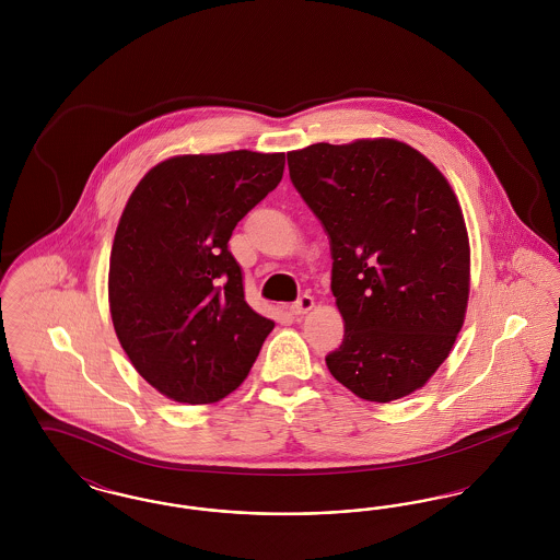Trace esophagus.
<instances>
[{
	"instance_id": "34e87169",
	"label": "esophagus",
	"mask_w": 560,
	"mask_h": 560,
	"mask_svg": "<svg viewBox=\"0 0 560 560\" xmlns=\"http://www.w3.org/2000/svg\"><path fill=\"white\" fill-rule=\"evenodd\" d=\"M313 306H315V298L308 295V293H304V295H300V298L293 302L290 311H292L293 315H306Z\"/></svg>"
}]
</instances>
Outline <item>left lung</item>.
Listing matches in <instances>:
<instances>
[{
    "label": "left lung",
    "instance_id": "obj_1",
    "mask_svg": "<svg viewBox=\"0 0 560 560\" xmlns=\"http://www.w3.org/2000/svg\"><path fill=\"white\" fill-rule=\"evenodd\" d=\"M288 165L331 245L347 331L327 370L361 399L407 397L447 359L468 304L470 249L450 183L388 138L317 142Z\"/></svg>",
    "mask_w": 560,
    "mask_h": 560
}]
</instances>
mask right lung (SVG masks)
Masks as SVG:
<instances>
[{
  "label": "right lung",
  "instance_id": "right-lung-1",
  "mask_svg": "<svg viewBox=\"0 0 560 560\" xmlns=\"http://www.w3.org/2000/svg\"><path fill=\"white\" fill-rule=\"evenodd\" d=\"M285 153L161 161L133 188L108 268L115 334L178 402H213L247 377L275 323L252 311L229 249L241 218L281 183Z\"/></svg>",
  "mask_w": 560,
  "mask_h": 560
}]
</instances>
